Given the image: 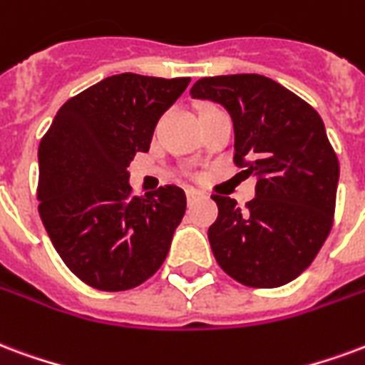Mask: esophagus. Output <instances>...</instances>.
<instances>
[{
    "instance_id": "obj_1",
    "label": "esophagus",
    "mask_w": 365,
    "mask_h": 365,
    "mask_svg": "<svg viewBox=\"0 0 365 365\" xmlns=\"http://www.w3.org/2000/svg\"><path fill=\"white\" fill-rule=\"evenodd\" d=\"M203 195V193H201V191H197V190H187L185 191V197H187V205H191V203H195L197 199H199V197Z\"/></svg>"
}]
</instances>
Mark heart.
<instances>
[{
  "mask_svg": "<svg viewBox=\"0 0 365 365\" xmlns=\"http://www.w3.org/2000/svg\"><path fill=\"white\" fill-rule=\"evenodd\" d=\"M205 110H207V108H205Z\"/></svg>",
  "mask_w": 365,
  "mask_h": 365,
  "instance_id": "obj_1",
  "label": "heart"
}]
</instances>
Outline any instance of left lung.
<instances>
[{
    "instance_id": "obj_1",
    "label": "left lung",
    "mask_w": 365,
    "mask_h": 365,
    "mask_svg": "<svg viewBox=\"0 0 365 365\" xmlns=\"http://www.w3.org/2000/svg\"><path fill=\"white\" fill-rule=\"evenodd\" d=\"M193 98L215 100L234 120V164L257 175L242 210L212 195L210 250L228 277L251 288H279L312 265L333 228L339 158L321 115L277 81L244 73L203 77Z\"/></svg>"
}]
</instances>
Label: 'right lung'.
<instances>
[{"mask_svg":"<svg viewBox=\"0 0 365 365\" xmlns=\"http://www.w3.org/2000/svg\"><path fill=\"white\" fill-rule=\"evenodd\" d=\"M190 77H106L59 108L38 147V212L67 269L85 284L121 292L168 255L185 193L164 185L133 195L128 166L147 153L158 118Z\"/></svg>","mask_w":365,"mask_h":365,"instance_id":"obj_1","label":"right lung"}]
</instances>
